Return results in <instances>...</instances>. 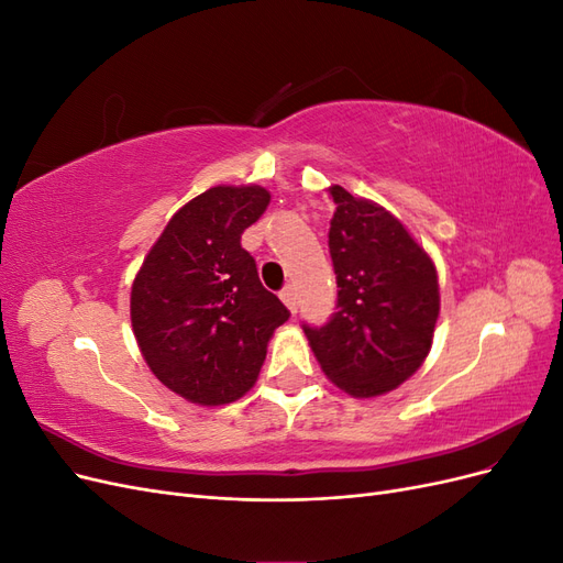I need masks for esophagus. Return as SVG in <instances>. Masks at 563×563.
I'll use <instances>...</instances> for the list:
<instances>
[{"mask_svg":"<svg viewBox=\"0 0 563 563\" xmlns=\"http://www.w3.org/2000/svg\"><path fill=\"white\" fill-rule=\"evenodd\" d=\"M279 296H282V300H284L286 308L296 314V310H298V296H296V288H294V286H286Z\"/></svg>","mask_w":563,"mask_h":563,"instance_id":"34e87169","label":"esophagus"}]
</instances>
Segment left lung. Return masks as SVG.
<instances>
[{
    "label": "left lung",
    "mask_w": 563,
    "mask_h": 563,
    "mask_svg": "<svg viewBox=\"0 0 563 563\" xmlns=\"http://www.w3.org/2000/svg\"><path fill=\"white\" fill-rule=\"evenodd\" d=\"M329 251L338 312L302 331L321 371L356 399L380 397L422 366L439 319L437 267L380 203L333 185Z\"/></svg>",
    "instance_id": "8db88e82"
}]
</instances>
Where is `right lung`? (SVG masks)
<instances>
[{"label": "right lung", "mask_w": 563, "mask_h": 563, "mask_svg": "<svg viewBox=\"0 0 563 563\" xmlns=\"http://www.w3.org/2000/svg\"><path fill=\"white\" fill-rule=\"evenodd\" d=\"M269 203L261 185H218L174 213L131 286V323L150 371L183 399L223 406L258 380L291 317L258 279L242 232Z\"/></svg>", "instance_id": "obj_1"}]
</instances>
